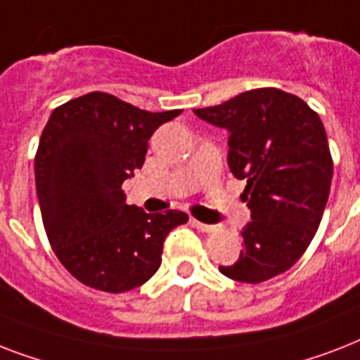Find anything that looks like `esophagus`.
Segmentation results:
<instances>
[{
    "label": "esophagus",
    "mask_w": 360,
    "mask_h": 360,
    "mask_svg": "<svg viewBox=\"0 0 360 360\" xmlns=\"http://www.w3.org/2000/svg\"><path fill=\"white\" fill-rule=\"evenodd\" d=\"M191 224L194 226V228H198L200 231H205V233H211V231L217 230V226L203 224V222H200V220H196V219H191Z\"/></svg>",
    "instance_id": "1"
}]
</instances>
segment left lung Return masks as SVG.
<instances>
[{
    "label": "left lung",
    "mask_w": 360,
    "mask_h": 360,
    "mask_svg": "<svg viewBox=\"0 0 360 360\" xmlns=\"http://www.w3.org/2000/svg\"><path fill=\"white\" fill-rule=\"evenodd\" d=\"M194 114L230 132L228 166L246 181L240 198L252 220L240 230L239 259L220 265V273L246 284L285 273L312 243L329 198L333 158L319 115L276 87Z\"/></svg>",
    "instance_id": "1"
}]
</instances>
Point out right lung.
<instances>
[{
	"instance_id": "obj_1",
	"label": "right lung",
	"mask_w": 360,
	"mask_h": 360,
	"mask_svg": "<svg viewBox=\"0 0 360 360\" xmlns=\"http://www.w3.org/2000/svg\"><path fill=\"white\" fill-rule=\"evenodd\" d=\"M181 110L146 112L93 91L56 108L35 157L37 198L48 240L76 280L123 293L146 284L164 239L188 214L127 205L123 185L146 162L153 132Z\"/></svg>"
}]
</instances>
